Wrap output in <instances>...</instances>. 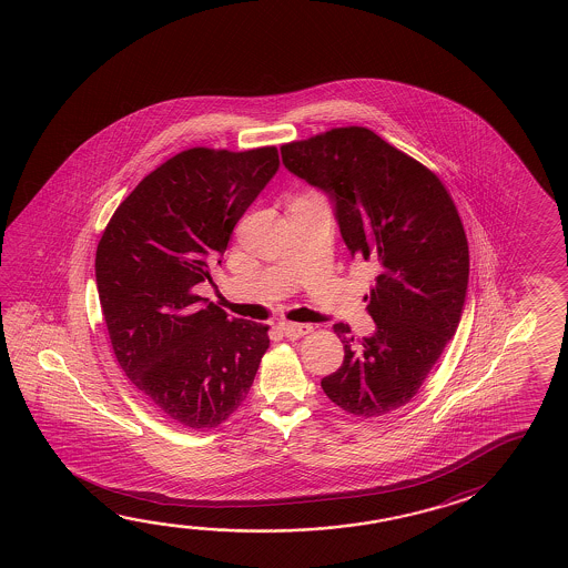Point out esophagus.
<instances>
[{"instance_id":"34e87169","label":"esophagus","mask_w":568,"mask_h":568,"mask_svg":"<svg viewBox=\"0 0 568 568\" xmlns=\"http://www.w3.org/2000/svg\"><path fill=\"white\" fill-rule=\"evenodd\" d=\"M278 329L287 337H302L312 334L313 327L310 324H293V322H281Z\"/></svg>"}]
</instances>
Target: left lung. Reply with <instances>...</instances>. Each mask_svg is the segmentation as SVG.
<instances>
[{"label": "left lung", "mask_w": 568, "mask_h": 568, "mask_svg": "<svg viewBox=\"0 0 568 568\" xmlns=\"http://www.w3.org/2000/svg\"><path fill=\"white\" fill-rule=\"evenodd\" d=\"M281 158L332 196L349 253L378 268L364 297L376 332L354 344L349 325H334L344 364L322 388L354 417L388 415L418 393L462 320L469 277L462 216L439 175L368 128L283 143Z\"/></svg>", "instance_id": "1"}]
</instances>
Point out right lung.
<instances>
[{"instance_id":"right-lung-1","label":"right lung","mask_w":568,"mask_h":568,"mask_svg":"<svg viewBox=\"0 0 568 568\" xmlns=\"http://www.w3.org/2000/svg\"><path fill=\"white\" fill-rule=\"evenodd\" d=\"M278 168L275 145L192 148L158 165L104 226L94 271L121 371L182 427L222 425L243 405L268 325L200 305L234 224Z\"/></svg>"}]
</instances>
